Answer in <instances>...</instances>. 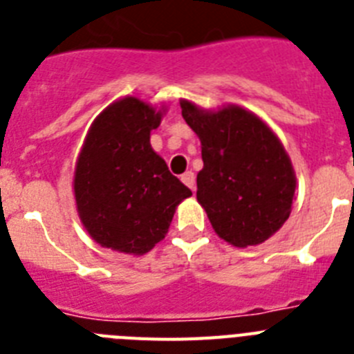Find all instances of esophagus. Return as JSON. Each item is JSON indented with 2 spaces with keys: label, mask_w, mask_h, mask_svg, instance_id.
<instances>
[{
  "label": "esophagus",
  "mask_w": 354,
  "mask_h": 354,
  "mask_svg": "<svg viewBox=\"0 0 354 354\" xmlns=\"http://www.w3.org/2000/svg\"><path fill=\"white\" fill-rule=\"evenodd\" d=\"M180 180H183L192 192H195V174H193V171H186V174L180 175Z\"/></svg>",
  "instance_id": "34e87169"
}]
</instances>
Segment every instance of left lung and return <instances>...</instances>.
Listing matches in <instances>:
<instances>
[{
	"label": "left lung",
	"mask_w": 354,
	"mask_h": 354,
	"mask_svg": "<svg viewBox=\"0 0 354 354\" xmlns=\"http://www.w3.org/2000/svg\"><path fill=\"white\" fill-rule=\"evenodd\" d=\"M180 108L202 145L196 200L214 232L239 248L270 239L289 218L296 192L282 142L241 106L209 111L180 99Z\"/></svg>",
	"instance_id": "obj_1"
}]
</instances>
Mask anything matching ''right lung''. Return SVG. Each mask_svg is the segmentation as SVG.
<instances>
[{
    "label": "right lung",
    "instance_id": "1",
    "mask_svg": "<svg viewBox=\"0 0 354 354\" xmlns=\"http://www.w3.org/2000/svg\"><path fill=\"white\" fill-rule=\"evenodd\" d=\"M161 117L162 108L127 95L109 104L84 138L74 196L81 223L104 248L150 252L167 236L177 205L192 196L150 147Z\"/></svg>",
    "mask_w": 354,
    "mask_h": 354
}]
</instances>
